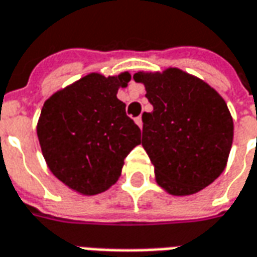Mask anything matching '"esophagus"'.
Returning a JSON list of instances; mask_svg holds the SVG:
<instances>
[{
  "mask_svg": "<svg viewBox=\"0 0 257 257\" xmlns=\"http://www.w3.org/2000/svg\"><path fill=\"white\" fill-rule=\"evenodd\" d=\"M136 123H137V125H139V127H143V118H141V117H137V118H136Z\"/></svg>",
  "mask_w": 257,
  "mask_h": 257,
  "instance_id": "obj_1",
  "label": "esophagus"
}]
</instances>
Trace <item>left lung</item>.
<instances>
[{
    "label": "left lung",
    "mask_w": 257,
    "mask_h": 257,
    "mask_svg": "<svg viewBox=\"0 0 257 257\" xmlns=\"http://www.w3.org/2000/svg\"><path fill=\"white\" fill-rule=\"evenodd\" d=\"M151 113H143V147L156 180L171 195H191L216 180L226 167L233 120L221 94L177 68L137 72Z\"/></svg>",
    "instance_id": "8db88e82"
}]
</instances>
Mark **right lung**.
<instances>
[{
	"mask_svg": "<svg viewBox=\"0 0 257 257\" xmlns=\"http://www.w3.org/2000/svg\"><path fill=\"white\" fill-rule=\"evenodd\" d=\"M130 75L90 73L45 101L36 133L52 174L70 189L96 195L120 177L141 130L117 99Z\"/></svg>",
	"mask_w": 257,
	"mask_h": 257,
	"instance_id": "obj_1",
	"label": "right lung"
}]
</instances>
